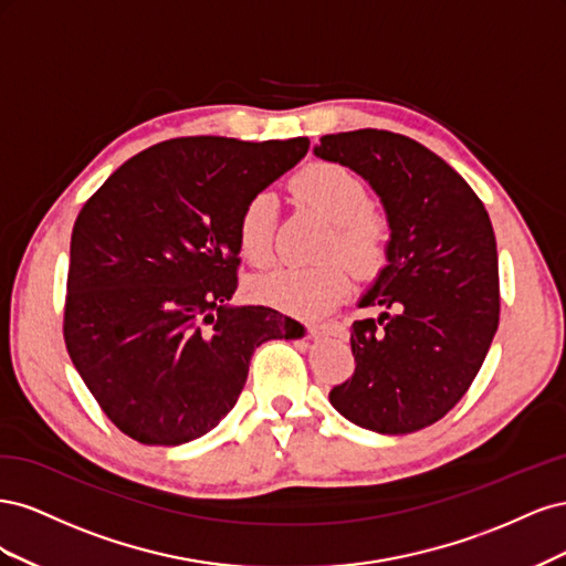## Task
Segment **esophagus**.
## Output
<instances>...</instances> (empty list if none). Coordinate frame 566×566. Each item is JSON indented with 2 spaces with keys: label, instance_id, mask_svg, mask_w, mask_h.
I'll return each mask as SVG.
<instances>
[{
  "label": "esophagus",
  "instance_id": "esophagus-1",
  "mask_svg": "<svg viewBox=\"0 0 566 566\" xmlns=\"http://www.w3.org/2000/svg\"><path fill=\"white\" fill-rule=\"evenodd\" d=\"M314 337H342L345 335V325L339 321H314L306 325Z\"/></svg>",
  "mask_w": 566,
  "mask_h": 566
}]
</instances>
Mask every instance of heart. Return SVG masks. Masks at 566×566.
<instances>
[{"mask_svg": "<svg viewBox=\"0 0 566 566\" xmlns=\"http://www.w3.org/2000/svg\"><path fill=\"white\" fill-rule=\"evenodd\" d=\"M293 193L333 221L325 243L328 254H342L356 269L378 266L387 250V219L370 208L366 181L339 163H312L290 181ZM279 200L273 193H254L235 221V243L250 264L262 266L273 254ZM345 260L333 256L321 264H281L250 281V295L281 312L314 316L328 312L352 287Z\"/></svg>", "mask_w": 566, "mask_h": 566, "instance_id": "heart-1", "label": "heart"}]
</instances>
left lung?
Returning <instances> with one entry per match:
<instances>
[{
    "mask_svg": "<svg viewBox=\"0 0 566 566\" xmlns=\"http://www.w3.org/2000/svg\"><path fill=\"white\" fill-rule=\"evenodd\" d=\"M316 156L361 175L391 229L387 266L361 300L380 316L354 321V373L331 403L373 432H418L465 397L499 331L491 219L449 163L403 134H325Z\"/></svg>",
    "mask_w": 566,
    "mask_h": 566,
    "instance_id": "obj_1",
    "label": "left lung"
}]
</instances>
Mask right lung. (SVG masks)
Wrapping results in <instances>:
<instances>
[{"instance_id": "right-lung-1", "label": "right lung", "mask_w": 566, "mask_h": 566, "mask_svg": "<svg viewBox=\"0 0 566 566\" xmlns=\"http://www.w3.org/2000/svg\"><path fill=\"white\" fill-rule=\"evenodd\" d=\"M310 139L181 136L119 165L84 202L67 264L63 337L119 432L177 447L235 406L254 349L300 337L269 306H227L238 287L243 205L295 167Z\"/></svg>"}]
</instances>
